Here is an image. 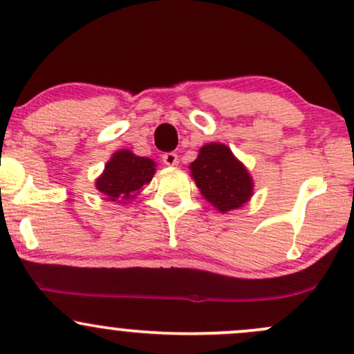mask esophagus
<instances>
[{"label": "esophagus", "instance_id": "34e87169", "mask_svg": "<svg viewBox=\"0 0 354 354\" xmlns=\"http://www.w3.org/2000/svg\"><path fill=\"white\" fill-rule=\"evenodd\" d=\"M163 163L166 166H176L178 165V154L176 153H165L163 154Z\"/></svg>", "mask_w": 354, "mask_h": 354}]
</instances>
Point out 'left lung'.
I'll return each instance as SVG.
<instances>
[{"instance_id": "1", "label": "left lung", "mask_w": 354, "mask_h": 354, "mask_svg": "<svg viewBox=\"0 0 354 354\" xmlns=\"http://www.w3.org/2000/svg\"><path fill=\"white\" fill-rule=\"evenodd\" d=\"M189 169L205 200L221 213L241 208L253 194V180L245 165L221 143L203 146Z\"/></svg>"}]
</instances>
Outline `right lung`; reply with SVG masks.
Returning <instances> with one entry per match:
<instances>
[{"label": "right lung", "instance_id": "obj_1", "mask_svg": "<svg viewBox=\"0 0 354 354\" xmlns=\"http://www.w3.org/2000/svg\"><path fill=\"white\" fill-rule=\"evenodd\" d=\"M154 161L149 158L136 156L129 149H120L104 166V171L96 180V188L109 201L124 203L136 198L145 185L151 181Z\"/></svg>", "mask_w": 354, "mask_h": 354}]
</instances>
